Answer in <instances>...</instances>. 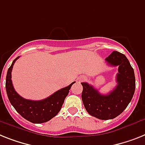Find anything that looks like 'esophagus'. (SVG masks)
<instances>
[{
    "label": "esophagus",
    "instance_id": "esophagus-1",
    "mask_svg": "<svg viewBox=\"0 0 145 145\" xmlns=\"http://www.w3.org/2000/svg\"><path fill=\"white\" fill-rule=\"evenodd\" d=\"M84 79H85V77H82L81 79H80V81H83V80H84Z\"/></svg>",
    "mask_w": 145,
    "mask_h": 145
}]
</instances>
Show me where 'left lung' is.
<instances>
[{
  "label": "left lung",
  "mask_w": 145,
  "mask_h": 145,
  "mask_svg": "<svg viewBox=\"0 0 145 145\" xmlns=\"http://www.w3.org/2000/svg\"><path fill=\"white\" fill-rule=\"evenodd\" d=\"M105 61L109 65L118 67L114 89L103 95L88 83H81V99L86 110L101 120L113 119L122 113L131 101L136 88L134 70L124 54L113 51Z\"/></svg>",
  "instance_id": "1"
}]
</instances>
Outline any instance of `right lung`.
<instances>
[{
    "instance_id": "add662e5",
    "label": "right lung",
    "mask_w": 145,
    "mask_h": 145,
    "mask_svg": "<svg viewBox=\"0 0 145 145\" xmlns=\"http://www.w3.org/2000/svg\"><path fill=\"white\" fill-rule=\"evenodd\" d=\"M18 58L19 56L13 61L7 71L6 89L8 99L15 110L27 121L35 124L46 122L58 114L64 104V99L67 96L69 90L75 82H72L67 87L59 89L43 100L32 101L24 99L15 90L11 79L13 65Z\"/></svg>"
}]
</instances>
